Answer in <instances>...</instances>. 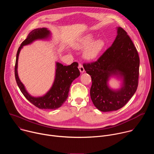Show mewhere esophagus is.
Instances as JSON below:
<instances>
[{
    "label": "esophagus",
    "instance_id": "obj_1",
    "mask_svg": "<svg viewBox=\"0 0 154 154\" xmlns=\"http://www.w3.org/2000/svg\"><path fill=\"white\" fill-rule=\"evenodd\" d=\"M79 71L81 73H83V72H85V69H84L83 65L80 63H79Z\"/></svg>",
    "mask_w": 154,
    "mask_h": 154
}]
</instances>
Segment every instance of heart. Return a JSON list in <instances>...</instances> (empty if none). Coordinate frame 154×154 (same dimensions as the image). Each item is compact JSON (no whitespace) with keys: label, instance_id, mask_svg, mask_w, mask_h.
Listing matches in <instances>:
<instances>
[{"label":"heart","instance_id":"heart-1","mask_svg":"<svg viewBox=\"0 0 154 154\" xmlns=\"http://www.w3.org/2000/svg\"><path fill=\"white\" fill-rule=\"evenodd\" d=\"M94 37L92 34L86 35L79 39L75 45L77 49H85L83 55L88 60L96 59L101 53L105 47V41L102 39L94 40Z\"/></svg>","mask_w":154,"mask_h":154}]
</instances>
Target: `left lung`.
I'll list each match as a JSON object with an SVG mask.
<instances>
[{
	"instance_id": "left-lung-1",
	"label": "left lung",
	"mask_w": 154,
	"mask_h": 154,
	"mask_svg": "<svg viewBox=\"0 0 154 154\" xmlns=\"http://www.w3.org/2000/svg\"><path fill=\"white\" fill-rule=\"evenodd\" d=\"M139 67V55L132 41L123 29L117 27V36L112 45L97 61L83 64L86 72L92 80L91 98L99 110L116 111L128 102L137 89ZM112 76L123 82L117 90L108 85V80Z\"/></svg>"
}]
</instances>
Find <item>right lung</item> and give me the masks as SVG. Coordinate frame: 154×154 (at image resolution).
<instances>
[{
  "label": "right lung",
  "instance_id": "obj_1",
  "mask_svg": "<svg viewBox=\"0 0 154 154\" xmlns=\"http://www.w3.org/2000/svg\"><path fill=\"white\" fill-rule=\"evenodd\" d=\"M51 37V33L47 28L34 29L22 42L16 54L14 74L17 86L25 97L40 109H55L60 107L68 97L72 82L80 75V71L78 69L79 64L77 62H74L69 66H63L61 63L56 62L55 79L51 89L45 95L39 97H33L27 92L17 74V63L20 51L23 46L30 45L36 40L49 39Z\"/></svg>",
  "mask_w": 154,
  "mask_h": 154
}]
</instances>
